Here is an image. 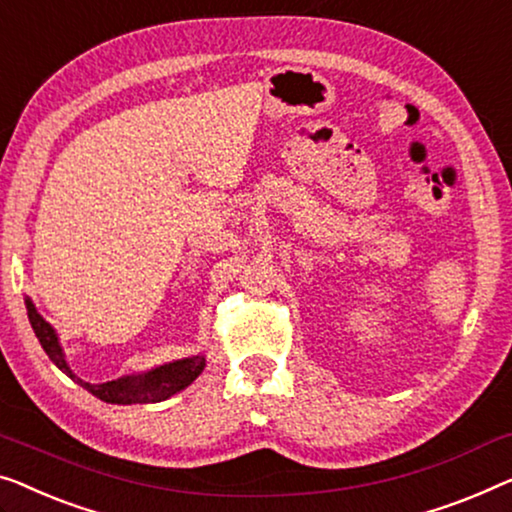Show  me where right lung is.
<instances>
[{"label":"right lung","instance_id":"right-lung-1","mask_svg":"<svg viewBox=\"0 0 512 512\" xmlns=\"http://www.w3.org/2000/svg\"><path fill=\"white\" fill-rule=\"evenodd\" d=\"M27 305V316L29 323H32L34 335L39 337L43 351L48 353V358L55 362V365L62 369L66 376L76 379L87 392H92L94 397H99L101 402L108 404H154L164 402V399L177 395V392L187 388L189 383L198 379V374L205 369V355H194V358H182L175 362H168V365H161L152 372L145 374H133V376H122L117 381L108 383H87L78 379L76 374L71 372V367L66 365L64 351L59 346L57 332L53 330L46 318H43L39 311H36L32 300H25Z\"/></svg>","mask_w":512,"mask_h":512}]
</instances>
